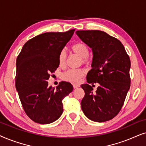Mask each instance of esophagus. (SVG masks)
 <instances>
[{
	"instance_id": "obj_1",
	"label": "esophagus",
	"mask_w": 146,
	"mask_h": 146,
	"mask_svg": "<svg viewBox=\"0 0 146 146\" xmlns=\"http://www.w3.org/2000/svg\"><path fill=\"white\" fill-rule=\"evenodd\" d=\"M73 88H74V89L78 88V87H80V85H79V84H76V83H74V84H73Z\"/></svg>"
}]
</instances>
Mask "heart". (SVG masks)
<instances>
[{"instance_id":"obj_1","label":"heart","mask_w":146,"mask_h":146,"mask_svg":"<svg viewBox=\"0 0 146 146\" xmlns=\"http://www.w3.org/2000/svg\"><path fill=\"white\" fill-rule=\"evenodd\" d=\"M71 50L73 53L81 58L83 63L88 61L89 55V46L83 42H79L71 46ZM67 52L65 49H62L58 55V64L60 67H64L67 61ZM84 75V71L81 69H69L63 73L62 77L64 80L71 83H78Z\"/></svg>"}]
</instances>
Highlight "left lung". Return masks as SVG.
Segmentation results:
<instances>
[{"mask_svg": "<svg viewBox=\"0 0 146 146\" xmlns=\"http://www.w3.org/2000/svg\"><path fill=\"white\" fill-rule=\"evenodd\" d=\"M76 34L92 49L87 83L100 84L95 93L90 85H81L85 93L81 109L93 121H109L119 113L129 89V57L121 42L104 31H77Z\"/></svg>", "mask_w": 146, "mask_h": 146, "instance_id": "obj_1", "label": "left lung"}]
</instances>
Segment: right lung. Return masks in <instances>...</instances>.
Returning a JSON list of instances; mask_svg holds the SVG:
<instances>
[{"label":"right lung","instance_id":"add662e5","mask_svg":"<svg viewBox=\"0 0 146 146\" xmlns=\"http://www.w3.org/2000/svg\"><path fill=\"white\" fill-rule=\"evenodd\" d=\"M45 33L29 40L17 59L15 86L28 117L36 123L48 124L63 113L62 101L73 91L71 83L60 82L48 86L50 73L59 67L58 55L74 33Z\"/></svg>","mask_w":146,"mask_h":146}]
</instances>
